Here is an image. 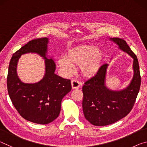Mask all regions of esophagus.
I'll use <instances>...</instances> for the list:
<instances>
[{
  "instance_id": "obj_1",
  "label": "esophagus",
  "mask_w": 147,
  "mask_h": 147,
  "mask_svg": "<svg viewBox=\"0 0 147 147\" xmlns=\"http://www.w3.org/2000/svg\"><path fill=\"white\" fill-rule=\"evenodd\" d=\"M71 86H72V89H78L80 88V84L78 81H77L76 80H73L71 81Z\"/></svg>"
}]
</instances>
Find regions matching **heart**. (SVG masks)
<instances>
[{
    "label": "heart",
    "instance_id": "obj_1",
    "mask_svg": "<svg viewBox=\"0 0 147 147\" xmlns=\"http://www.w3.org/2000/svg\"><path fill=\"white\" fill-rule=\"evenodd\" d=\"M104 56L102 49L91 45H82L69 49L65 55V59H60L59 65L69 71L72 66L80 67L82 75L91 78L100 71Z\"/></svg>",
    "mask_w": 147,
    "mask_h": 147
}]
</instances>
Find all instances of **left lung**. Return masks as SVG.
Instances as JSON below:
<instances>
[{
    "label": "left lung",
    "instance_id": "8db88e82",
    "mask_svg": "<svg viewBox=\"0 0 147 147\" xmlns=\"http://www.w3.org/2000/svg\"><path fill=\"white\" fill-rule=\"evenodd\" d=\"M119 49L133 58L134 75L126 88L111 90L106 86L108 64L102 65L100 71L85 82L82 91V108L84 117L94 126H106L123 119L130 112L135 104L141 86L138 59L126 42L120 38H109Z\"/></svg>",
    "mask_w": 147,
    "mask_h": 147
}]
</instances>
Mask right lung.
Masks as SVG:
<instances>
[{
  "instance_id": "add662e5",
  "label": "right lung",
  "mask_w": 147,
  "mask_h": 147,
  "mask_svg": "<svg viewBox=\"0 0 147 147\" xmlns=\"http://www.w3.org/2000/svg\"><path fill=\"white\" fill-rule=\"evenodd\" d=\"M49 39H34L22 47L12 56L8 67L7 88L13 106L26 120L46 124L58 117L63 98L71 91L70 80L57 75L54 59L47 58ZM28 53L38 54L45 59L46 73L36 83H24L18 78L16 69L20 56Z\"/></svg>"
}]
</instances>
